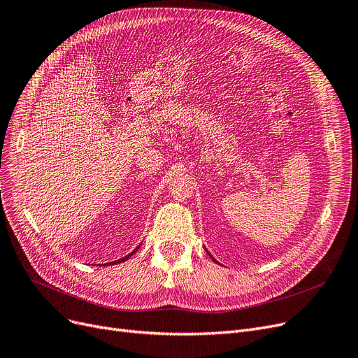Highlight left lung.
Segmentation results:
<instances>
[{
	"instance_id": "1",
	"label": "left lung",
	"mask_w": 358,
	"mask_h": 358,
	"mask_svg": "<svg viewBox=\"0 0 358 358\" xmlns=\"http://www.w3.org/2000/svg\"><path fill=\"white\" fill-rule=\"evenodd\" d=\"M212 259H213V257H212ZM213 260H215V259H213ZM215 262H216V260H215Z\"/></svg>"
}]
</instances>
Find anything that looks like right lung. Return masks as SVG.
<instances>
[{
  "label": "right lung",
  "mask_w": 358,
  "mask_h": 358,
  "mask_svg": "<svg viewBox=\"0 0 358 358\" xmlns=\"http://www.w3.org/2000/svg\"><path fill=\"white\" fill-rule=\"evenodd\" d=\"M137 250H138V247H137V248H134V250H133V252H131L130 255H127L126 257H122V259H118V260H115V262H111V265H113V263H121V262H124V260H127V259H129L130 256H133V255H134V253H136Z\"/></svg>",
  "instance_id": "right-lung-1"
}]
</instances>
